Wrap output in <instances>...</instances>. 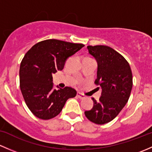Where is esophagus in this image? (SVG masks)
I'll use <instances>...</instances> for the list:
<instances>
[{"label": "esophagus", "instance_id": "34e87169", "mask_svg": "<svg viewBox=\"0 0 152 152\" xmlns=\"http://www.w3.org/2000/svg\"><path fill=\"white\" fill-rule=\"evenodd\" d=\"M77 96L80 99H83L86 98L85 95L83 94H81V93H80V92H77Z\"/></svg>", "mask_w": 152, "mask_h": 152}]
</instances>
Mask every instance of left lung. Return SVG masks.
<instances>
[{"label":"left lung","mask_w":152,"mask_h":152,"mask_svg":"<svg viewBox=\"0 0 152 152\" xmlns=\"http://www.w3.org/2000/svg\"><path fill=\"white\" fill-rule=\"evenodd\" d=\"M88 53L97 61L95 84L102 88L98 101L92 98L91 110L86 118L96 124L108 123L115 118L128 102L132 88V74L127 61L108 46H88Z\"/></svg>","instance_id":"8db88e82"}]
</instances>
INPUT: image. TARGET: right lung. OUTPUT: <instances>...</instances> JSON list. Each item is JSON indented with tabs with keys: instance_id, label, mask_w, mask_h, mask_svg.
Segmentation results:
<instances>
[{
	"instance_id": "right-lung-1",
	"label": "right lung",
	"mask_w": 152,
	"mask_h": 152,
	"mask_svg": "<svg viewBox=\"0 0 152 152\" xmlns=\"http://www.w3.org/2000/svg\"><path fill=\"white\" fill-rule=\"evenodd\" d=\"M58 39L44 40L26 53L20 67V86L29 110L37 118L48 120L58 115L66 102L75 97L71 87L53 89V76L62 70L66 59L83 48Z\"/></svg>"
}]
</instances>
